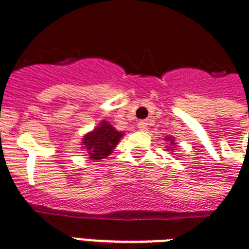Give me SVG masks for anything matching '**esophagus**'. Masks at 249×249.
<instances>
[{
    "label": "esophagus",
    "instance_id": "esophagus-1",
    "mask_svg": "<svg viewBox=\"0 0 249 249\" xmlns=\"http://www.w3.org/2000/svg\"><path fill=\"white\" fill-rule=\"evenodd\" d=\"M147 121H140V123H138L137 124V128L140 129V130H141V132H143V130H146V129H147Z\"/></svg>",
    "mask_w": 249,
    "mask_h": 249
}]
</instances>
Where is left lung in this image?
Masks as SVG:
<instances>
[{"label":"left lung","instance_id":"8db88e82","mask_svg":"<svg viewBox=\"0 0 249 249\" xmlns=\"http://www.w3.org/2000/svg\"><path fill=\"white\" fill-rule=\"evenodd\" d=\"M167 142H168V146H166V150L167 151H170V153H174L175 151V146H176V142H175V138L174 137H166L164 138ZM176 154V153H174Z\"/></svg>","mask_w":249,"mask_h":249}]
</instances>
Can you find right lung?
<instances>
[{
	"instance_id": "add662e5",
	"label": "right lung",
	"mask_w": 249,
	"mask_h": 249,
	"mask_svg": "<svg viewBox=\"0 0 249 249\" xmlns=\"http://www.w3.org/2000/svg\"><path fill=\"white\" fill-rule=\"evenodd\" d=\"M124 133L119 132L108 121L102 120L91 132L86 133L82 138V149L90 160L99 162L113 153V149L120 142Z\"/></svg>"
}]
</instances>
